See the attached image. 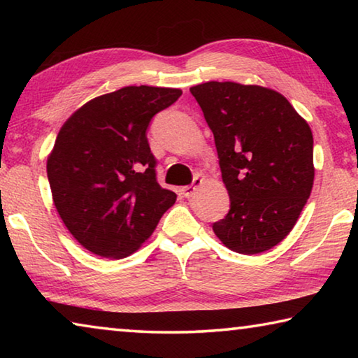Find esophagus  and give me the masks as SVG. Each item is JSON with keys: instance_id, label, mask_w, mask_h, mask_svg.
I'll list each match as a JSON object with an SVG mask.
<instances>
[{"instance_id": "obj_1", "label": "esophagus", "mask_w": 358, "mask_h": 358, "mask_svg": "<svg viewBox=\"0 0 358 358\" xmlns=\"http://www.w3.org/2000/svg\"><path fill=\"white\" fill-rule=\"evenodd\" d=\"M202 183H203V178H201V177H196V178H194V181H192V185H191V186H185L183 189H181V191H183V196H185V197H187V199H191V197L194 196V194L197 192L199 187L202 186Z\"/></svg>"}]
</instances>
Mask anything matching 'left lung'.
Instances as JSON below:
<instances>
[{"mask_svg":"<svg viewBox=\"0 0 358 358\" xmlns=\"http://www.w3.org/2000/svg\"><path fill=\"white\" fill-rule=\"evenodd\" d=\"M189 92L213 131L230 197L213 232L230 251L271 250L294 229L313 189L310 124L281 93L260 85L207 82Z\"/></svg>","mask_w":358,"mask_h":358,"instance_id":"obj_1","label":"left lung"}]
</instances>
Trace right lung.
I'll return each mask as SVG.
<instances>
[{"label": "right lung", "mask_w": 358, "mask_h": 358, "mask_svg": "<svg viewBox=\"0 0 358 358\" xmlns=\"http://www.w3.org/2000/svg\"><path fill=\"white\" fill-rule=\"evenodd\" d=\"M178 88L124 87L98 96L64 121L47 157L55 208L85 250L106 259L136 252L177 201L157 185L150 120Z\"/></svg>", "instance_id": "right-lung-1"}]
</instances>
